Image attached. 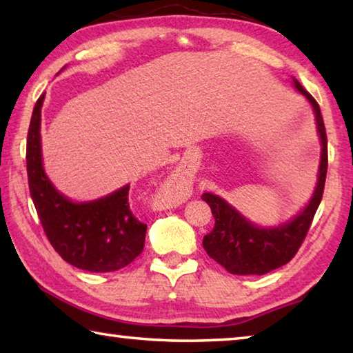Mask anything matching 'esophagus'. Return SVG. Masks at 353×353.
Listing matches in <instances>:
<instances>
[{
	"mask_svg": "<svg viewBox=\"0 0 353 353\" xmlns=\"http://www.w3.org/2000/svg\"><path fill=\"white\" fill-rule=\"evenodd\" d=\"M191 194V181L182 174L181 171H174L165 179V182L160 187V196L162 201H166L168 204H176L182 202Z\"/></svg>",
	"mask_w": 353,
	"mask_h": 353,
	"instance_id": "34e87169",
	"label": "esophagus"
}]
</instances>
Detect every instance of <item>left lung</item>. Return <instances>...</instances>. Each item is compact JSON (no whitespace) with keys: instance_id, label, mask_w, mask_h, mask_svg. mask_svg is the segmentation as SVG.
Returning a JSON list of instances; mask_svg holds the SVG:
<instances>
[{"instance_id":"left-lung-1","label":"left lung","mask_w":353,"mask_h":353,"mask_svg":"<svg viewBox=\"0 0 353 353\" xmlns=\"http://www.w3.org/2000/svg\"><path fill=\"white\" fill-rule=\"evenodd\" d=\"M292 85L312 104L321 141V162L318 181L308 204L286 223L263 227L254 224L243 213L218 194L204 193V199L212 208L214 227L204 236L202 246L210 259L218 261L230 274L236 276H263L288 263L301 248L312 225L314 213L321 204L327 176V134L319 104L303 88L296 77Z\"/></svg>"}]
</instances>
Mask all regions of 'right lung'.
<instances>
[{
  "instance_id": "obj_1",
  "label": "right lung",
  "mask_w": 353,
  "mask_h": 353,
  "mask_svg": "<svg viewBox=\"0 0 353 353\" xmlns=\"http://www.w3.org/2000/svg\"><path fill=\"white\" fill-rule=\"evenodd\" d=\"M43 101L41 94L29 124L26 170L31 198L48 240L65 261L79 270H121L141 254L146 236V224L130 210V185L85 202L71 201L61 193L43 168L40 135Z\"/></svg>"
}]
</instances>
